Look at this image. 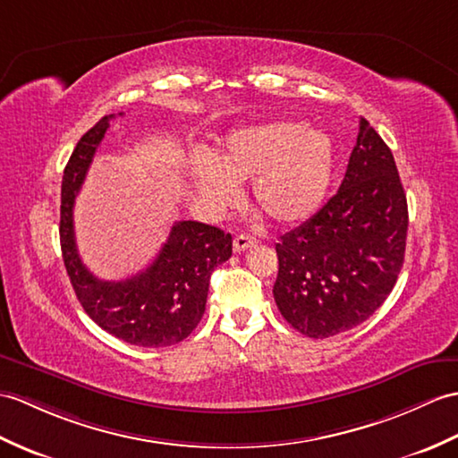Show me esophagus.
<instances>
[{
    "label": "esophagus",
    "instance_id": "esophagus-1",
    "mask_svg": "<svg viewBox=\"0 0 458 458\" xmlns=\"http://www.w3.org/2000/svg\"><path fill=\"white\" fill-rule=\"evenodd\" d=\"M258 240L253 236H246V233H240V236L233 238V251H246L250 248H253Z\"/></svg>",
    "mask_w": 458,
    "mask_h": 458
}]
</instances>
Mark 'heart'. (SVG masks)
<instances>
[{
    "label": "heart",
    "mask_w": 458,
    "mask_h": 458,
    "mask_svg": "<svg viewBox=\"0 0 458 458\" xmlns=\"http://www.w3.org/2000/svg\"><path fill=\"white\" fill-rule=\"evenodd\" d=\"M191 179L205 203L222 210L238 199L236 181L251 179V200L277 225H299L322 207L335 174V146L322 129L293 121L232 132L216 157L197 152Z\"/></svg>",
    "instance_id": "b5f03b06"
}]
</instances>
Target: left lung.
<instances>
[{
	"label": "left lung",
	"mask_w": 458,
	"mask_h": 458,
	"mask_svg": "<svg viewBox=\"0 0 458 458\" xmlns=\"http://www.w3.org/2000/svg\"><path fill=\"white\" fill-rule=\"evenodd\" d=\"M406 233L408 203L394 156L360 119L337 193L275 246L279 312L314 339L363 324L394 289Z\"/></svg>",
	"instance_id": "left-lung-1"
}]
</instances>
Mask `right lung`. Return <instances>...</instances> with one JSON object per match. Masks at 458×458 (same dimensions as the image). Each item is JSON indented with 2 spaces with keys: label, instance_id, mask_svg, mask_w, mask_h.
I'll use <instances>...</instances> for the list:
<instances>
[{
  "label": "right lung",
  "instance_id": "add662e5",
  "mask_svg": "<svg viewBox=\"0 0 458 458\" xmlns=\"http://www.w3.org/2000/svg\"><path fill=\"white\" fill-rule=\"evenodd\" d=\"M123 116V113H119ZM81 136L62 177L60 246L80 304L105 332L138 347L175 345L193 332L205 314L210 275L230 259L232 236L195 220L175 222L157 258L124 281H101L85 267L73 233V203L109 121Z\"/></svg>",
  "mask_w": 458,
  "mask_h": 458
}]
</instances>
